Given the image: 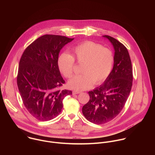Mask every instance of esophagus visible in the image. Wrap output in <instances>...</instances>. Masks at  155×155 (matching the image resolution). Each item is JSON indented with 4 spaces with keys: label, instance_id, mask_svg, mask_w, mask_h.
<instances>
[{
    "label": "esophagus",
    "instance_id": "obj_1",
    "mask_svg": "<svg viewBox=\"0 0 155 155\" xmlns=\"http://www.w3.org/2000/svg\"><path fill=\"white\" fill-rule=\"evenodd\" d=\"M81 93V91H76V90H74V91H73V92H72V93H73V94L74 95H75V94H80Z\"/></svg>",
    "mask_w": 155,
    "mask_h": 155
}]
</instances>
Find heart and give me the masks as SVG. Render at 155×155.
<instances>
[{
	"label": "heart",
	"mask_w": 155,
	"mask_h": 155,
	"mask_svg": "<svg viewBox=\"0 0 155 155\" xmlns=\"http://www.w3.org/2000/svg\"><path fill=\"white\" fill-rule=\"evenodd\" d=\"M72 55L62 53L58 58V66L61 73L66 78H71L74 72L75 59L83 63L82 74L73 77L69 81L72 89L82 91L91 88L94 83L103 82L112 71L114 61L112 51L93 41L81 43L72 50Z\"/></svg>",
	"instance_id": "1"
}]
</instances>
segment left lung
Instances as JSON below:
<instances>
[{"instance_id": "1", "label": "left lung", "mask_w": 155, "mask_h": 155, "mask_svg": "<svg viewBox=\"0 0 155 155\" xmlns=\"http://www.w3.org/2000/svg\"><path fill=\"white\" fill-rule=\"evenodd\" d=\"M114 48V68L103 84L88 92L90 99L82 108L84 117L97 124L115 118L123 108L132 85V69L127 48L118 40L104 35Z\"/></svg>"}]
</instances>
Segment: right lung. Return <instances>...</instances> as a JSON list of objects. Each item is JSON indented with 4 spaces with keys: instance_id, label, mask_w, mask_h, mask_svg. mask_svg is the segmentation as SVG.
<instances>
[{
    "instance_id": "add662e5",
    "label": "right lung",
    "mask_w": 155,
    "mask_h": 155,
    "mask_svg": "<svg viewBox=\"0 0 155 155\" xmlns=\"http://www.w3.org/2000/svg\"><path fill=\"white\" fill-rule=\"evenodd\" d=\"M74 38L46 34L25 50L19 63L18 90L28 111L36 119L49 121L61 112L64 98L72 91L60 87L65 83L58 66L61 50Z\"/></svg>"
}]
</instances>
